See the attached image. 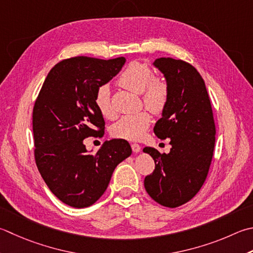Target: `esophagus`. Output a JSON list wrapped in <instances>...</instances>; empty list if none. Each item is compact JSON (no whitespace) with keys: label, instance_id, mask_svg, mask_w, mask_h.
<instances>
[{"label":"esophagus","instance_id":"obj_1","mask_svg":"<svg viewBox=\"0 0 253 253\" xmlns=\"http://www.w3.org/2000/svg\"><path fill=\"white\" fill-rule=\"evenodd\" d=\"M131 149H132V151L135 152V153H137V152H139L140 150H141V147L138 145V143H132L131 145Z\"/></svg>","mask_w":253,"mask_h":253}]
</instances>
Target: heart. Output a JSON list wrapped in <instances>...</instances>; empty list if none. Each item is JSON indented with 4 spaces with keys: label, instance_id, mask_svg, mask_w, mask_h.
<instances>
[{
    "label": "heart",
    "instance_id": "obj_1",
    "mask_svg": "<svg viewBox=\"0 0 253 253\" xmlns=\"http://www.w3.org/2000/svg\"><path fill=\"white\" fill-rule=\"evenodd\" d=\"M152 70L147 63L131 61L117 79L121 86L133 93L142 94V101L148 110L159 114L169 100V85L163 78L152 77ZM95 106L105 118H113L115 113L111 102V91L106 84L96 90L94 97ZM150 116L147 112L123 116L112 127V135L126 140H140L150 125Z\"/></svg>",
    "mask_w": 253,
    "mask_h": 253
}]
</instances>
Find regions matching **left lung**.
Listing matches in <instances>:
<instances>
[{"mask_svg":"<svg viewBox=\"0 0 253 253\" xmlns=\"http://www.w3.org/2000/svg\"><path fill=\"white\" fill-rule=\"evenodd\" d=\"M169 85V100L153 131L170 138L169 153L146 147L155 171L146 176L145 189L166 207L181 206L194 197L206 180L215 147L216 128L205 82L199 71L182 60L159 58L152 62Z\"/></svg>","mask_w":253,"mask_h":253,"instance_id":"obj_1","label":"left lung"}]
</instances>
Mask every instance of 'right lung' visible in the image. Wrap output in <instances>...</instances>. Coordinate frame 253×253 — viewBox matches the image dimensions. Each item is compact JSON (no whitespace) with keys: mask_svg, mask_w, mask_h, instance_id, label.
Segmentation results:
<instances>
[{"mask_svg":"<svg viewBox=\"0 0 253 253\" xmlns=\"http://www.w3.org/2000/svg\"><path fill=\"white\" fill-rule=\"evenodd\" d=\"M125 62L124 57L62 60L48 73L35 102L37 168L49 190L74 209L88 207L100 199L115 168L131 155L130 145L124 139L106 140L95 155L83 143L90 136H103L105 122L94 97Z\"/></svg>","mask_w":253,"mask_h":253,"instance_id":"right-lung-1","label":"right lung"}]
</instances>
